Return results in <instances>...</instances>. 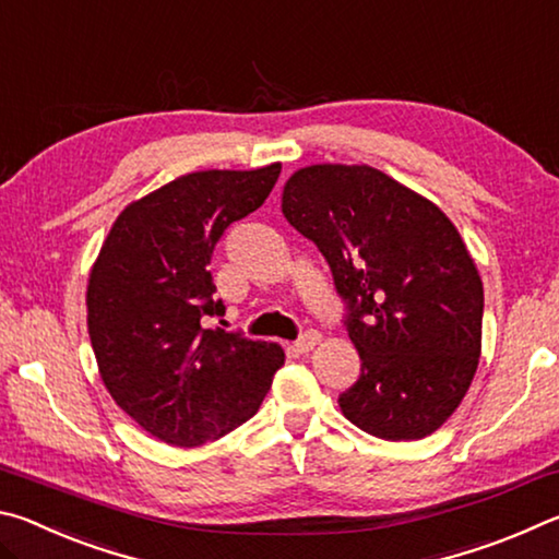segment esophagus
Returning a JSON list of instances; mask_svg holds the SVG:
<instances>
[{"mask_svg": "<svg viewBox=\"0 0 559 559\" xmlns=\"http://www.w3.org/2000/svg\"><path fill=\"white\" fill-rule=\"evenodd\" d=\"M318 343H320V335L316 333V330H308L306 335H300V337L296 340V345H293V347H296V353L306 355V353H310V349H313Z\"/></svg>", "mask_w": 559, "mask_h": 559, "instance_id": "obj_1", "label": "esophagus"}]
</instances>
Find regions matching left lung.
<instances>
[{
  "instance_id": "8db88e82",
  "label": "left lung",
  "mask_w": 559,
  "mask_h": 559,
  "mask_svg": "<svg viewBox=\"0 0 559 559\" xmlns=\"http://www.w3.org/2000/svg\"><path fill=\"white\" fill-rule=\"evenodd\" d=\"M281 210L347 302L362 372L340 409L377 439L429 437L456 412L480 357L484 283L459 229L370 165L302 167Z\"/></svg>"
}]
</instances>
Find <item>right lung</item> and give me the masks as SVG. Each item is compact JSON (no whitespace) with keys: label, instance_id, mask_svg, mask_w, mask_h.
<instances>
[{"label":"right lung","instance_id":"add662e5","mask_svg":"<svg viewBox=\"0 0 559 559\" xmlns=\"http://www.w3.org/2000/svg\"><path fill=\"white\" fill-rule=\"evenodd\" d=\"M281 175L204 169L128 204L88 278V335L103 384L132 421L192 449L259 412L281 370V345L204 328L224 316L210 261L234 222L266 202Z\"/></svg>","mask_w":559,"mask_h":559}]
</instances>
